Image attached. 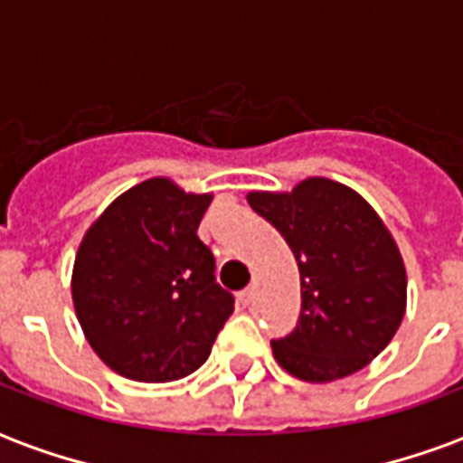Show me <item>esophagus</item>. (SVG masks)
<instances>
[{"mask_svg":"<svg viewBox=\"0 0 463 463\" xmlns=\"http://www.w3.org/2000/svg\"><path fill=\"white\" fill-rule=\"evenodd\" d=\"M252 298H255V290H252V288H245L242 292H238V300H241V305H245V307L250 305Z\"/></svg>","mask_w":463,"mask_h":463,"instance_id":"obj_1","label":"esophagus"}]
</instances>
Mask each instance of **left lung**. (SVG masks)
Returning a JSON list of instances; mask_svg holds the SVG:
<instances>
[{"label":"left lung","instance_id":"obj_1","mask_svg":"<svg viewBox=\"0 0 463 463\" xmlns=\"http://www.w3.org/2000/svg\"><path fill=\"white\" fill-rule=\"evenodd\" d=\"M300 268V322L272 357L292 377L335 382L364 369L407 312V270L397 241L357 191L322 175L292 191H250Z\"/></svg>","mask_w":463,"mask_h":463}]
</instances>
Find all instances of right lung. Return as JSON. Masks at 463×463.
I'll list each match as a JSON object with an SVG mask.
<instances>
[{"instance_id": "add662e5", "label": "right lung", "mask_w": 463, "mask_h": 463, "mask_svg": "<svg viewBox=\"0 0 463 463\" xmlns=\"http://www.w3.org/2000/svg\"><path fill=\"white\" fill-rule=\"evenodd\" d=\"M213 193L148 178L96 218L76 250L71 300L99 359L133 382L188 377L232 315L198 238Z\"/></svg>"}]
</instances>
